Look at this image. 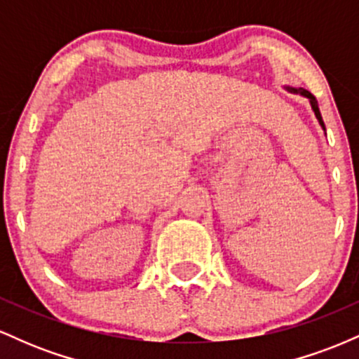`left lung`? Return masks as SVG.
<instances>
[{
	"label": "left lung",
	"instance_id": "obj_1",
	"mask_svg": "<svg viewBox=\"0 0 359 359\" xmlns=\"http://www.w3.org/2000/svg\"><path fill=\"white\" fill-rule=\"evenodd\" d=\"M288 93H294V94H300V96H304V97H307L309 100V102H311V108H312V111H314V114H316V118H317V121H319V125L323 126V130L325 131V126H324V121H323V116H320V111H319V104H317V100L314 96H312L311 93H309L307 89H304V88H285Z\"/></svg>",
	"mask_w": 359,
	"mask_h": 359
}]
</instances>
